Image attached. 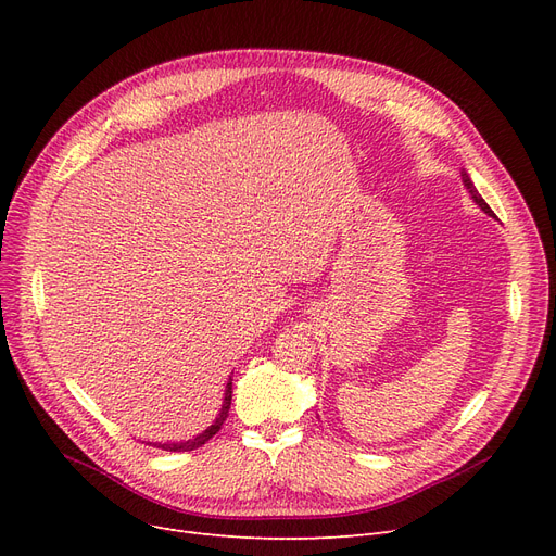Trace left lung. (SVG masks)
<instances>
[{
	"mask_svg": "<svg viewBox=\"0 0 556 556\" xmlns=\"http://www.w3.org/2000/svg\"><path fill=\"white\" fill-rule=\"evenodd\" d=\"M462 182H464V187H466V189H469V193H471V195H473V200H476V202H478V204H480V207H482V212H484V214H489V216H493V212H491V207H489V204H486V202H484V200H482V195H480V193H478V189H476V187H473V182H471V178H469V175H466V173H464V170H462Z\"/></svg>",
	"mask_w": 556,
	"mask_h": 556,
	"instance_id": "obj_1",
	"label": "left lung"
}]
</instances>
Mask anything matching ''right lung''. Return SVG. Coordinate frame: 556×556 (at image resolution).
Here are the masks:
<instances>
[{"label": "right lung", "instance_id": "obj_1", "mask_svg": "<svg viewBox=\"0 0 556 556\" xmlns=\"http://www.w3.org/2000/svg\"><path fill=\"white\" fill-rule=\"evenodd\" d=\"M229 405H231V378H229V383H227V390H225V401H223V410H220V415L216 417V421L204 430L202 434H198L195 440H189V442H178V444H153V446H157V448H162V451H175V453H185V451H195L198 446H202V444H207L212 437L220 430V426H223V421H225V417H227V413H229Z\"/></svg>", "mask_w": 556, "mask_h": 556}]
</instances>
